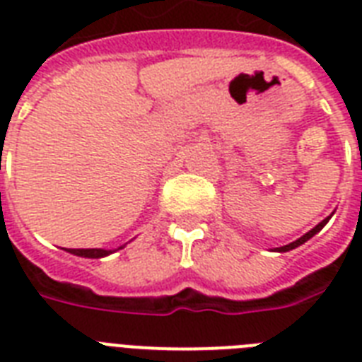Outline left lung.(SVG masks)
Instances as JSON below:
<instances>
[{"mask_svg":"<svg viewBox=\"0 0 362 362\" xmlns=\"http://www.w3.org/2000/svg\"><path fill=\"white\" fill-rule=\"evenodd\" d=\"M329 220H331V216H329V218H325V220L321 221V223H317V226H315L314 229H312V231H308V233H306V235H303V237L298 238V240L291 242V244H287V246L278 247V252H289V250H293V247H297V246H300V244H304V242L310 240V238L314 237L315 233H320L321 229H323V227H325V223H327V221H329Z\"/></svg>","mask_w":362,"mask_h":362,"instance_id":"8db88e82","label":"left lung"}]
</instances>
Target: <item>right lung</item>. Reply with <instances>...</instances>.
Listing matches in <instances>:
<instances>
[{
	"instance_id": "1",
	"label": "right lung",
	"mask_w": 362,
	"mask_h": 362,
	"mask_svg": "<svg viewBox=\"0 0 362 362\" xmlns=\"http://www.w3.org/2000/svg\"><path fill=\"white\" fill-rule=\"evenodd\" d=\"M69 253H75V255H81V257H90V259H98V257H105V255H109V250H98V247H93V250H67Z\"/></svg>"
}]
</instances>
